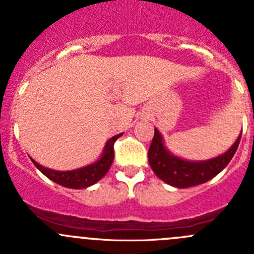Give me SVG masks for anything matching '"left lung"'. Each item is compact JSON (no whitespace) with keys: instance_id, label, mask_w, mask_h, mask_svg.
<instances>
[{"instance_id":"left-lung-1","label":"left lung","mask_w":254,"mask_h":254,"mask_svg":"<svg viewBox=\"0 0 254 254\" xmlns=\"http://www.w3.org/2000/svg\"><path fill=\"white\" fill-rule=\"evenodd\" d=\"M240 140L241 135L232 147L219 157L203 162H190L171 155L163 146L161 134L155 129V135L148 148V162L155 175L163 182L177 188H188L205 183L219 175L232 160Z\"/></svg>"}]
</instances>
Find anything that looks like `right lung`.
I'll use <instances>...</instances> for the list:
<instances>
[{
    "instance_id": "obj_1",
    "label": "right lung",
    "mask_w": 254,
    "mask_h": 254,
    "mask_svg": "<svg viewBox=\"0 0 254 254\" xmlns=\"http://www.w3.org/2000/svg\"><path fill=\"white\" fill-rule=\"evenodd\" d=\"M120 136H122V134L115 135L107 142L103 156L96 163H92V165L86 166L83 168H78V170L60 172V171H54L43 167L39 163L35 162L33 158L32 162L43 175L47 176L49 179L60 184V186L72 189L87 188L89 186H93L94 183H97L99 179H102L107 175L108 170L111 168L113 160H114V142Z\"/></svg>"
}]
</instances>
